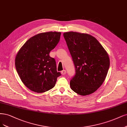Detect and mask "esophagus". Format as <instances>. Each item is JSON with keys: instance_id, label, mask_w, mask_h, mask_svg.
I'll return each instance as SVG.
<instances>
[{"instance_id": "1", "label": "esophagus", "mask_w": 127, "mask_h": 127, "mask_svg": "<svg viewBox=\"0 0 127 127\" xmlns=\"http://www.w3.org/2000/svg\"><path fill=\"white\" fill-rule=\"evenodd\" d=\"M61 73H62L63 75H65V73H66V71H65V70H63V71H61Z\"/></svg>"}]
</instances>
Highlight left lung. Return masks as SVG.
I'll list each match as a JSON object with an SVG mask.
<instances>
[{"mask_svg": "<svg viewBox=\"0 0 127 127\" xmlns=\"http://www.w3.org/2000/svg\"><path fill=\"white\" fill-rule=\"evenodd\" d=\"M75 64L76 74L70 81L71 89L87 95L101 86L110 66L107 51L94 37L77 32L64 33Z\"/></svg>", "mask_w": 127, "mask_h": 127, "instance_id": "obj_1", "label": "left lung"}]
</instances>
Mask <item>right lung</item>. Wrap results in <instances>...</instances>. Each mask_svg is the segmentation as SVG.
Instances as JSON below:
<instances>
[{
  "mask_svg": "<svg viewBox=\"0 0 127 127\" xmlns=\"http://www.w3.org/2000/svg\"><path fill=\"white\" fill-rule=\"evenodd\" d=\"M60 32H47L30 38L22 46L15 58L16 70L24 84L38 93L54 88L61 73L50 52L58 44Z\"/></svg>",
  "mask_w": 127,
  "mask_h": 127,
  "instance_id": "add662e5",
  "label": "right lung"
}]
</instances>
